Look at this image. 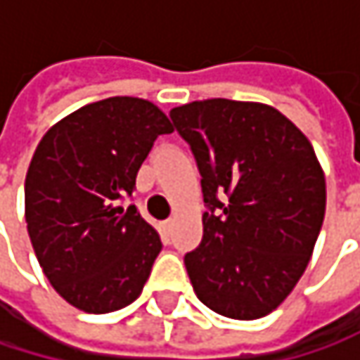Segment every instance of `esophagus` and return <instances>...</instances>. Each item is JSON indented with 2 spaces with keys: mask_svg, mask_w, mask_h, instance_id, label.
I'll return each instance as SVG.
<instances>
[{
  "mask_svg": "<svg viewBox=\"0 0 360 360\" xmlns=\"http://www.w3.org/2000/svg\"><path fill=\"white\" fill-rule=\"evenodd\" d=\"M162 227H165V231H171V227H173V219L165 221V223H162Z\"/></svg>",
  "mask_w": 360,
  "mask_h": 360,
  "instance_id": "1",
  "label": "esophagus"
}]
</instances>
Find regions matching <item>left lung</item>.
Masks as SVG:
<instances>
[{"label": "left lung", "mask_w": 360, "mask_h": 360, "mask_svg": "<svg viewBox=\"0 0 360 360\" xmlns=\"http://www.w3.org/2000/svg\"><path fill=\"white\" fill-rule=\"evenodd\" d=\"M189 143L208 212L185 254L195 296L252 321L275 311L302 277L325 217V175L307 135L258 102L202 100L171 110Z\"/></svg>", "instance_id": "1"}]
</instances>
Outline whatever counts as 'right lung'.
I'll use <instances>...</instances> for the list:
<instances>
[{
	"instance_id": "obj_1",
	"label": "right lung",
	"mask_w": 360,
	"mask_h": 360,
	"mask_svg": "<svg viewBox=\"0 0 360 360\" xmlns=\"http://www.w3.org/2000/svg\"><path fill=\"white\" fill-rule=\"evenodd\" d=\"M165 133L173 124L158 106L118 96L64 116L37 146L25 181L29 238L53 290L79 311H118L150 277L162 242L122 200Z\"/></svg>"
}]
</instances>
